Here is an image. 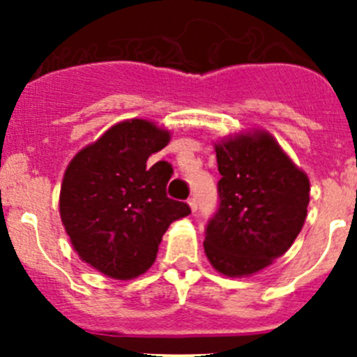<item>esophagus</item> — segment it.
Segmentation results:
<instances>
[{
    "mask_svg": "<svg viewBox=\"0 0 357 357\" xmlns=\"http://www.w3.org/2000/svg\"><path fill=\"white\" fill-rule=\"evenodd\" d=\"M188 204H189V207H191V211H193V213L198 209V200H197V198H195V197H193V198H189Z\"/></svg>",
    "mask_w": 357,
    "mask_h": 357,
    "instance_id": "34e87169",
    "label": "esophagus"
}]
</instances>
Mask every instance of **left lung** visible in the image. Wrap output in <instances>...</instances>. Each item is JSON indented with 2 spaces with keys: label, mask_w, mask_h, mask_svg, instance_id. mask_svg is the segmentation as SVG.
<instances>
[{
  "label": "left lung",
  "mask_w": 357,
  "mask_h": 357,
  "mask_svg": "<svg viewBox=\"0 0 357 357\" xmlns=\"http://www.w3.org/2000/svg\"><path fill=\"white\" fill-rule=\"evenodd\" d=\"M214 150L220 206L204 250L220 273L247 277L293 245L307 214L309 178L268 132L227 137Z\"/></svg>",
  "instance_id": "obj_1"
}]
</instances>
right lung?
Segmentation results:
<instances>
[{
  "label": "right lung",
  "mask_w": 357,
  "mask_h": 357,
  "mask_svg": "<svg viewBox=\"0 0 357 357\" xmlns=\"http://www.w3.org/2000/svg\"><path fill=\"white\" fill-rule=\"evenodd\" d=\"M168 143V130L128 119L69 162L59 202L62 225L80 259L98 272L119 280L144 273L169 223L191 213L166 195L172 164H146Z\"/></svg>",
  "instance_id": "obj_1"
}]
</instances>
